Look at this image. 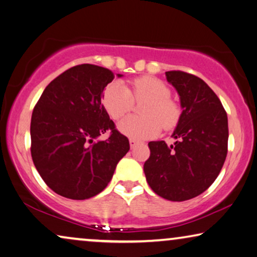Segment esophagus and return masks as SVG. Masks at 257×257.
<instances>
[{
  "label": "esophagus",
  "mask_w": 257,
  "mask_h": 257,
  "mask_svg": "<svg viewBox=\"0 0 257 257\" xmlns=\"http://www.w3.org/2000/svg\"><path fill=\"white\" fill-rule=\"evenodd\" d=\"M137 145H139V141L136 139H130V146H131V148H134Z\"/></svg>",
  "instance_id": "obj_1"
}]
</instances>
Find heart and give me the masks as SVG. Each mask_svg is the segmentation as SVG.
I'll return each instance as SVG.
<instances>
[{
    "instance_id": "obj_1",
    "label": "heart",
    "mask_w": 257,
    "mask_h": 257,
    "mask_svg": "<svg viewBox=\"0 0 257 257\" xmlns=\"http://www.w3.org/2000/svg\"><path fill=\"white\" fill-rule=\"evenodd\" d=\"M131 90L119 81L105 86L102 104L112 119H120L137 103H142L141 117L130 116L118 124V130L133 139H148L157 136L162 126L171 130L178 124L181 109L178 102L170 97L169 86L159 78L145 76L134 79Z\"/></svg>"
}]
</instances>
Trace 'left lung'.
<instances>
[{
	"label": "left lung",
	"mask_w": 257,
	"mask_h": 257,
	"mask_svg": "<svg viewBox=\"0 0 257 257\" xmlns=\"http://www.w3.org/2000/svg\"><path fill=\"white\" fill-rule=\"evenodd\" d=\"M177 89L183 108L172 138L148 144L145 162L147 183L157 195L186 201L206 191L218 177L226 159L228 126L222 102L202 79L183 71L165 72Z\"/></svg>",
	"instance_id": "1"
}]
</instances>
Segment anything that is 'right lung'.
Returning a JSON list of instances; mask_svg holds the SVG:
<instances>
[{"mask_svg": "<svg viewBox=\"0 0 257 257\" xmlns=\"http://www.w3.org/2000/svg\"><path fill=\"white\" fill-rule=\"evenodd\" d=\"M113 78L112 71L102 66H73L47 86L34 106L31 155L39 175L58 195L95 196L128 152V139L101 104L103 89ZM106 131L108 139L97 141Z\"/></svg>", "mask_w": 257, "mask_h": 257, "instance_id": "right-lung-1", "label": "right lung"}]
</instances>
